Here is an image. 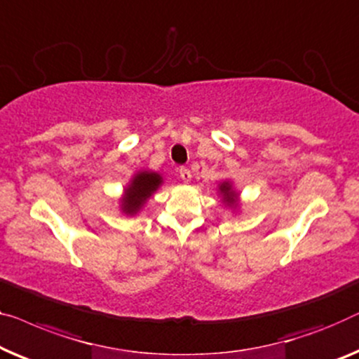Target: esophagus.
Returning <instances> with one entry per match:
<instances>
[{"label": "esophagus", "mask_w": 359, "mask_h": 359, "mask_svg": "<svg viewBox=\"0 0 359 359\" xmlns=\"http://www.w3.org/2000/svg\"><path fill=\"white\" fill-rule=\"evenodd\" d=\"M180 176H181V180L184 181V183H189L191 181V171L188 170V168H180Z\"/></svg>", "instance_id": "34e87169"}]
</instances>
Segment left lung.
<instances>
[{
  "instance_id": "left-lung-1",
  "label": "left lung",
  "mask_w": 359,
  "mask_h": 359,
  "mask_svg": "<svg viewBox=\"0 0 359 359\" xmlns=\"http://www.w3.org/2000/svg\"><path fill=\"white\" fill-rule=\"evenodd\" d=\"M218 192H220L222 202L226 207H231L233 210H236L240 207V194L233 188L230 181H223V183L218 184Z\"/></svg>"
}]
</instances>
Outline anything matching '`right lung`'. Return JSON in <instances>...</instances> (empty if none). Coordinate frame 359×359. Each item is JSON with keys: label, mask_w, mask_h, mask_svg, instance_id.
I'll use <instances>...</instances> for the list:
<instances>
[{"label": "right lung", "mask_w": 359, "mask_h": 359, "mask_svg": "<svg viewBox=\"0 0 359 359\" xmlns=\"http://www.w3.org/2000/svg\"><path fill=\"white\" fill-rule=\"evenodd\" d=\"M163 184L162 175L157 171L142 170L137 171L124 188L121 199H119V209L124 215H136L141 212L145 202L150 196Z\"/></svg>", "instance_id": "right-lung-1"}]
</instances>
